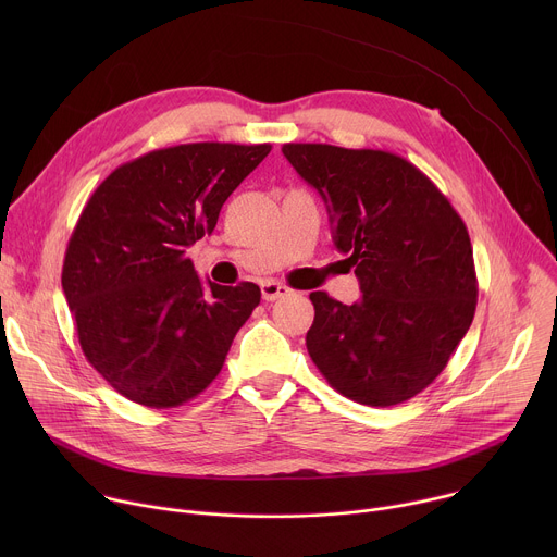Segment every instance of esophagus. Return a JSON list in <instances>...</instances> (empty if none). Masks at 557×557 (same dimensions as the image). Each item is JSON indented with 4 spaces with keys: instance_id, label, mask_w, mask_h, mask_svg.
<instances>
[{
    "instance_id": "34e87169",
    "label": "esophagus",
    "mask_w": 557,
    "mask_h": 557,
    "mask_svg": "<svg viewBox=\"0 0 557 557\" xmlns=\"http://www.w3.org/2000/svg\"><path fill=\"white\" fill-rule=\"evenodd\" d=\"M260 288H262V299H267V301H275V299H280V297H284V295L290 293L288 286H282V284L271 282V280L264 282Z\"/></svg>"
}]
</instances>
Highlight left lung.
Segmentation results:
<instances>
[{
	"mask_svg": "<svg viewBox=\"0 0 557 557\" xmlns=\"http://www.w3.org/2000/svg\"><path fill=\"white\" fill-rule=\"evenodd\" d=\"M326 202L335 247L361 299L310 293L312 363L348 399L387 408L425 389L475 312L473 251L462 218L406 158L324 143L282 147Z\"/></svg>",
	"mask_w": 557,
	"mask_h": 557,
	"instance_id": "1",
	"label": "left lung"
}]
</instances>
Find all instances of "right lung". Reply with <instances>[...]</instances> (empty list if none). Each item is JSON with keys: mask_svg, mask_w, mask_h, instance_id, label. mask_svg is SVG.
<instances>
[{"mask_svg": "<svg viewBox=\"0 0 557 557\" xmlns=\"http://www.w3.org/2000/svg\"><path fill=\"white\" fill-rule=\"evenodd\" d=\"M269 151V143L153 149L116 168L78 215L61 286L86 359L125 399L176 408L220 374L262 293L253 282L205 284L187 249Z\"/></svg>", "mask_w": 557, "mask_h": 557, "instance_id": "right-lung-1", "label": "right lung"}]
</instances>
